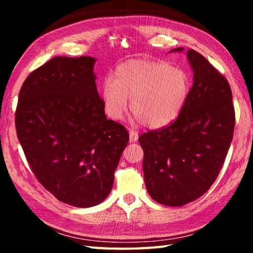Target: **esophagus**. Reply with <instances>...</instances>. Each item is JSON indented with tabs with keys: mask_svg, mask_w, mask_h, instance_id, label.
<instances>
[{
	"mask_svg": "<svg viewBox=\"0 0 253 253\" xmlns=\"http://www.w3.org/2000/svg\"><path fill=\"white\" fill-rule=\"evenodd\" d=\"M129 137H130V142H137L138 139V131H136L134 129L129 130Z\"/></svg>",
	"mask_w": 253,
	"mask_h": 253,
	"instance_id": "34e87169",
	"label": "esophagus"
}]
</instances>
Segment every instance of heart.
<instances>
[{
  "label": "heart",
  "instance_id": "b5f03b06",
  "mask_svg": "<svg viewBox=\"0 0 253 253\" xmlns=\"http://www.w3.org/2000/svg\"><path fill=\"white\" fill-rule=\"evenodd\" d=\"M190 91L191 78L185 69L151 60H128L101 85L106 114L111 119L123 117L130 98L135 118L153 129L168 126L179 116Z\"/></svg>",
  "mask_w": 253,
  "mask_h": 253
}]
</instances>
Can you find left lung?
<instances>
[{"instance_id": "1", "label": "left lung", "mask_w": 253, "mask_h": 253, "mask_svg": "<svg viewBox=\"0 0 253 253\" xmlns=\"http://www.w3.org/2000/svg\"><path fill=\"white\" fill-rule=\"evenodd\" d=\"M186 54L194 75L182 113L169 126L144 132L138 138L147 192L168 207L193 202L215 182L235 124L228 80L195 50Z\"/></svg>"}]
</instances>
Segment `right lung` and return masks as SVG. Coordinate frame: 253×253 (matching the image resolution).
Instances as JSON below:
<instances>
[{
    "instance_id": "1",
    "label": "right lung",
    "mask_w": 253,
    "mask_h": 253,
    "mask_svg": "<svg viewBox=\"0 0 253 253\" xmlns=\"http://www.w3.org/2000/svg\"><path fill=\"white\" fill-rule=\"evenodd\" d=\"M91 57H54L24 80L15 128L30 168L63 203L89 208L110 193L129 140L107 119Z\"/></svg>"
}]
</instances>
